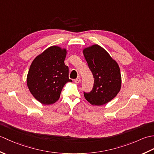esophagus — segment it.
Returning <instances> with one entry per match:
<instances>
[{
  "label": "esophagus",
  "instance_id": "34e87169",
  "mask_svg": "<svg viewBox=\"0 0 154 154\" xmlns=\"http://www.w3.org/2000/svg\"><path fill=\"white\" fill-rule=\"evenodd\" d=\"M74 81H75V83H79L80 82V81H81V77L79 76V77H78L76 79H75Z\"/></svg>",
  "mask_w": 154,
  "mask_h": 154
}]
</instances>
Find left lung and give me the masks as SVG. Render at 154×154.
<instances>
[{
  "mask_svg": "<svg viewBox=\"0 0 154 154\" xmlns=\"http://www.w3.org/2000/svg\"><path fill=\"white\" fill-rule=\"evenodd\" d=\"M83 52L94 79L92 91L84 92L85 98L93 105H103L112 100L120 90L122 79L119 66L97 44L85 48Z\"/></svg>",
  "mask_w": 154,
  "mask_h": 154,
  "instance_id": "8db88e82",
  "label": "left lung"
}]
</instances>
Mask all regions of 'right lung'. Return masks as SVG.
I'll list each match as a JSON object with an SVG mask.
<instances>
[{
	"instance_id": "obj_1",
	"label": "right lung",
	"mask_w": 154,
	"mask_h": 154,
	"mask_svg": "<svg viewBox=\"0 0 154 154\" xmlns=\"http://www.w3.org/2000/svg\"><path fill=\"white\" fill-rule=\"evenodd\" d=\"M66 49L51 46L35 57L27 75V85L31 94L43 104H51L60 99L63 86L72 82L69 68L65 65Z\"/></svg>"
}]
</instances>
